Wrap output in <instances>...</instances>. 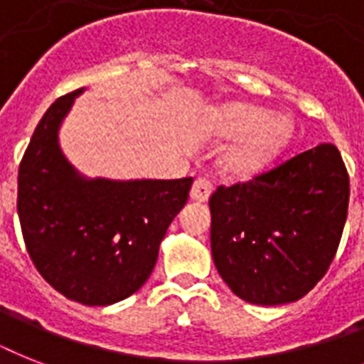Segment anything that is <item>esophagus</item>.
Here are the masks:
<instances>
[{
  "mask_svg": "<svg viewBox=\"0 0 364 364\" xmlns=\"http://www.w3.org/2000/svg\"><path fill=\"white\" fill-rule=\"evenodd\" d=\"M211 191H213L211 181H208L205 177H198V179L193 183V188H191V198H193L194 202H205V200L210 198Z\"/></svg>",
  "mask_w": 364,
  "mask_h": 364,
  "instance_id": "34e87169",
  "label": "esophagus"
}]
</instances>
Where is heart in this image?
Instances as JSON below:
<instances>
[{"mask_svg":"<svg viewBox=\"0 0 364 364\" xmlns=\"http://www.w3.org/2000/svg\"><path fill=\"white\" fill-rule=\"evenodd\" d=\"M211 132L234 141L219 162L223 173L249 179L268 168L285 149L293 136V124L287 117L274 115L257 105L228 102L213 113Z\"/></svg>","mask_w":364,"mask_h":364,"instance_id":"b5f03b06","label":"heart"}]
</instances>
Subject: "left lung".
I'll return each instance as SVG.
<instances>
[{
  "mask_svg": "<svg viewBox=\"0 0 364 364\" xmlns=\"http://www.w3.org/2000/svg\"><path fill=\"white\" fill-rule=\"evenodd\" d=\"M350 202V177L333 143L210 198L211 257L245 302H296L327 274Z\"/></svg>",
  "mask_w": 364,
  "mask_h": 364,
  "instance_id": "8db88e82",
  "label": "left lung"
}]
</instances>
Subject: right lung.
I'll list each match as a JSON object with an SVG mask.
<instances>
[{
	"label": "right lung",
	"instance_id": "right-lung-1",
	"mask_svg": "<svg viewBox=\"0 0 364 364\" xmlns=\"http://www.w3.org/2000/svg\"><path fill=\"white\" fill-rule=\"evenodd\" d=\"M87 88L58 98L18 168L20 227L33 264L65 299L109 306L147 282L193 177H87L60 147V126Z\"/></svg>",
	"mask_w": 364,
	"mask_h": 364
}]
</instances>
